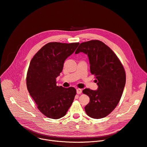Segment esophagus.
<instances>
[{"label": "esophagus", "instance_id": "34e87169", "mask_svg": "<svg viewBox=\"0 0 147 147\" xmlns=\"http://www.w3.org/2000/svg\"><path fill=\"white\" fill-rule=\"evenodd\" d=\"M76 91H77V94H80L82 93V89L78 88V89H76Z\"/></svg>", "mask_w": 147, "mask_h": 147}]
</instances>
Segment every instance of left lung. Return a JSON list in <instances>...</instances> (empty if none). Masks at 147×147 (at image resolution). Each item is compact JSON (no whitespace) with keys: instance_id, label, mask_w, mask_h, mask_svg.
I'll use <instances>...</instances> for the list:
<instances>
[{"instance_id":"8db88e82","label":"left lung","mask_w":147,"mask_h":147,"mask_svg":"<svg viewBox=\"0 0 147 147\" xmlns=\"http://www.w3.org/2000/svg\"><path fill=\"white\" fill-rule=\"evenodd\" d=\"M80 52L88 55L90 73L95 76L98 86L96 90H83L90 98L84 109L90 117L104 118L114 110L121 99L126 83L124 67L115 53L100 40L80 43L75 53Z\"/></svg>"}]
</instances>
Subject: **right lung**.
<instances>
[{"label":"right lung","instance_id":"right-lung-1","mask_svg":"<svg viewBox=\"0 0 147 147\" xmlns=\"http://www.w3.org/2000/svg\"><path fill=\"white\" fill-rule=\"evenodd\" d=\"M79 43L50 42L44 45L30 61L26 83L37 109L53 119L64 117L71 107L76 90L57 86L56 78L63 71L65 60Z\"/></svg>","mask_w":147,"mask_h":147}]
</instances>
